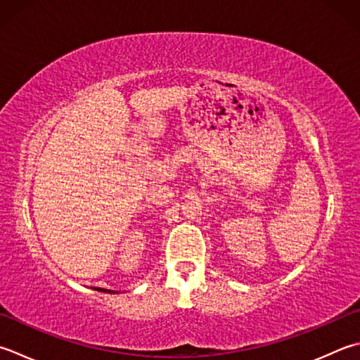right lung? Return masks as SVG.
Instances as JSON below:
<instances>
[{"instance_id":"obj_1","label":"right lung","mask_w":360,"mask_h":360,"mask_svg":"<svg viewBox=\"0 0 360 360\" xmlns=\"http://www.w3.org/2000/svg\"><path fill=\"white\" fill-rule=\"evenodd\" d=\"M95 290H98V292H104V293H115L114 290H105V288H101V287H96Z\"/></svg>"}]
</instances>
